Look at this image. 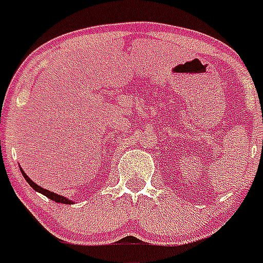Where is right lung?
I'll list each match as a JSON object with an SVG mask.
<instances>
[{
  "label": "right lung",
  "instance_id": "right-lung-1",
  "mask_svg": "<svg viewBox=\"0 0 263 263\" xmlns=\"http://www.w3.org/2000/svg\"><path fill=\"white\" fill-rule=\"evenodd\" d=\"M21 173H22L23 178L26 179V182L29 183V184L31 185V187L34 188V190H35L36 192H39V194L45 195V196H47L48 199H51V200H53V201H57V203H63V204H71V203H72V201H71V200H68V199H67V197L62 196V195L53 194V192L48 191V190H45V188H43V187H41V185L35 184V183L32 182L31 179H30L29 176L26 175V174L23 173V170H22V168H21Z\"/></svg>",
  "mask_w": 263,
  "mask_h": 263
}]
</instances>
